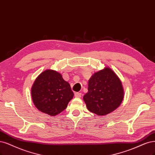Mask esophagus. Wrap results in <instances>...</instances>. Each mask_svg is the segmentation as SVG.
<instances>
[{
	"label": "esophagus",
	"instance_id": "1",
	"mask_svg": "<svg viewBox=\"0 0 155 155\" xmlns=\"http://www.w3.org/2000/svg\"><path fill=\"white\" fill-rule=\"evenodd\" d=\"M74 95H75V97H81V93L76 92V93H75V94H74Z\"/></svg>",
	"mask_w": 155,
	"mask_h": 155
}]
</instances>
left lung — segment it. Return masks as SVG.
<instances>
[{
	"label": "left lung",
	"mask_w": 155,
	"mask_h": 155,
	"mask_svg": "<svg viewBox=\"0 0 155 155\" xmlns=\"http://www.w3.org/2000/svg\"><path fill=\"white\" fill-rule=\"evenodd\" d=\"M88 90L83 99L88 110L98 115L111 113L119 107L124 98L121 81L108 67L90 78Z\"/></svg>",
	"instance_id": "obj_1"
}]
</instances>
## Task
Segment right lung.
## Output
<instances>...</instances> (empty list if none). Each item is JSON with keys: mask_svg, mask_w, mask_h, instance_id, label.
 Returning a JSON list of instances; mask_svg holds the SVG:
<instances>
[{"mask_svg": "<svg viewBox=\"0 0 155 155\" xmlns=\"http://www.w3.org/2000/svg\"><path fill=\"white\" fill-rule=\"evenodd\" d=\"M33 101L40 111L56 115L65 110L74 96L71 85L60 73L47 70L36 78L31 89Z\"/></svg>", "mask_w": 155, "mask_h": 155, "instance_id": "right-lung-1", "label": "right lung"}]
</instances>
